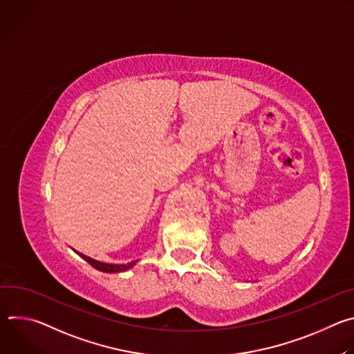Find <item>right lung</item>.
Returning a JSON list of instances; mask_svg holds the SVG:
<instances>
[{"mask_svg": "<svg viewBox=\"0 0 354 354\" xmlns=\"http://www.w3.org/2000/svg\"><path fill=\"white\" fill-rule=\"evenodd\" d=\"M77 255H80L84 261H86L92 268H95L96 270L99 272H105V273H120V272H126L129 269H131L134 265H136V261L130 262V263H126V265H113V263H104V262H99V261H95L84 254H80L78 250L73 249Z\"/></svg>", "mask_w": 354, "mask_h": 354, "instance_id": "right-lung-1", "label": "right lung"}]
</instances>
